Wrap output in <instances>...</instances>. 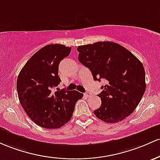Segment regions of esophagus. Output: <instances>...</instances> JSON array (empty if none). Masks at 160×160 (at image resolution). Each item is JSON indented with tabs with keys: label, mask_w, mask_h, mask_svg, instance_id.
<instances>
[{
	"label": "esophagus",
	"mask_w": 160,
	"mask_h": 160,
	"mask_svg": "<svg viewBox=\"0 0 160 160\" xmlns=\"http://www.w3.org/2000/svg\"><path fill=\"white\" fill-rule=\"evenodd\" d=\"M91 95V94L90 92H88V91H87V92L85 93V96L87 97V98H88V97H90Z\"/></svg>",
	"instance_id": "esophagus-1"
}]
</instances>
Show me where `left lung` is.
<instances>
[{
  "mask_svg": "<svg viewBox=\"0 0 160 160\" xmlns=\"http://www.w3.org/2000/svg\"><path fill=\"white\" fill-rule=\"evenodd\" d=\"M78 60L91 72L94 81L106 85L98 94L101 106L94 111L107 123L122 121L138 107L146 90L143 64L133 53L117 43L98 41L78 46Z\"/></svg>",
  "mask_w": 160,
  "mask_h": 160,
  "instance_id": "8db88e82",
  "label": "left lung"
}]
</instances>
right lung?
<instances>
[{
    "mask_svg": "<svg viewBox=\"0 0 160 160\" xmlns=\"http://www.w3.org/2000/svg\"><path fill=\"white\" fill-rule=\"evenodd\" d=\"M71 47L49 44L37 51L21 69L17 88L19 102L28 117L45 128H59L71 119L75 106L83 94L53 88L61 82L60 61L69 55Z\"/></svg>",
    "mask_w": 160,
    "mask_h": 160,
    "instance_id": "right-lung-1",
    "label": "right lung"
}]
</instances>
